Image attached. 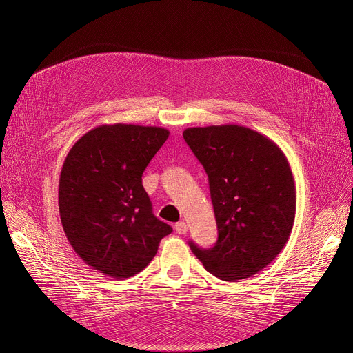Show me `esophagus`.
<instances>
[{
    "instance_id": "1",
    "label": "esophagus",
    "mask_w": 353,
    "mask_h": 353,
    "mask_svg": "<svg viewBox=\"0 0 353 353\" xmlns=\"http://www.w3.org/2000/svg\"><path fill=\"white\" fill-rule=\"evenodd\" d=\"M174 230H176L179 234H184V233H188L189 226H188L186 221H179V223H176V226H174Z\"/></svg>"
}]
</instances>
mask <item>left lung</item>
<instances>
[{"label": "left lung", "mask_w": 353, "mask_h": 353, "mask_svg": "<svg viewBox=\"0 0 353 353\" xmlns=\"http://www.w3.org/2000/svg\"><path fill=\"white\" fill-rule=\"evenodd\" d=\"M183 137L209 176L219 230L212 249L190 248L219 279H246L289 240L296 213L290 164L274 141L245 125L190 127Z\"/></svg>", "instance_id": "obj_1"}]
</instances>
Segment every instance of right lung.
I'll list each match as a JSON object with an SVG mask.
<instances>
[{"mask_svg": "<svg viewBox=\"0 0 353 353\" xmlns=\"http://www.w3.org/2000/svg\"><path fill=\"white\" fill-rule=\"evenodd\" d=\"M170 132L103 124L68 152L59 183L61 225L85 265L123 281L141 272L172 228L152 212L141 176Z\"/></svg>", "mask_w": 353, "mask_h": 353, "instance_id": "1", "label": "right lung"}]
</instances>
